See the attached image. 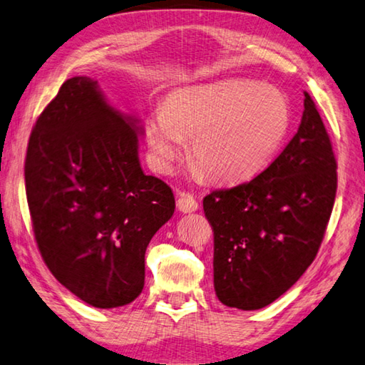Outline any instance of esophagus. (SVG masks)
Returning <instances> with one entry per match:
<instances>
[{
    "label": "esophagus",
    "mask_w": 365,
    "mask_h": 365,
    "mask_svg": "<svg viewBox=\"0 0 365 365\" xmlns=\"http://www.w3.org/2000/svg\"><path fill=\"white\" fill-rule=\"evenodd\" d=\"M176 207L179 212L182 213H192L199 210V202L195 200L194 195H190L189 192H178V202H176Z\"/></svg>",
    "instance_id": "34e87169"
}]
</instances>
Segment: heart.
<instances>
[{"label":"heart","mask_w":365,"mask_h":365,"mask_svg":"<svg viewBox=\"0 0 365 365\" xmlns=\"http://www.w3.org/2000/svg\"><path fill=\"white\" fill-rule=\"evenodd\" d=\"M292 125L277 88L231 80L173 91L145 120L152 165L168 173L190 136L189 155L208 179L240 182L264 170Z\"/></svg>","instance_id":"1"}]
</instances>
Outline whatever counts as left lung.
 Masks as SVG:
<instances>
[{
	"instance_id": "1",
	"label": "left lung",
	"mask_w": 365,
	"mask_h": 365,
	"mask_svg": "<svg viewBox=\"0 0 365 365\" xmlns=\"http://www.w3.org/2000/svg\"><path fill=\"white\" fill-rule=\"evenodd\" d=\"M336 194V160L314 101L304 93L295 136L250 182L203 199L215 235V292L222 304L261 309L314 261Z\"/></svg>"
}]
</instances>
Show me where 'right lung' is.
<instances>
[{"instance_id": "add662e5", "label": "right lung", "mask_w": 365, "mask_h": 365, "mask_svg": "<svg viewBox=\"0 0 365 365\" xmlns=\"http://www.w3.org/2000/svg\"><path fill=\"white\" fill-rule=\"evenodd\" d=\"M140 134L98 81L73 76L29 139L25 192L38 250L53 276L94 308L140 295L145 248L175 213L168 184L140 168Z\"/></svg>"}]
</instances>
